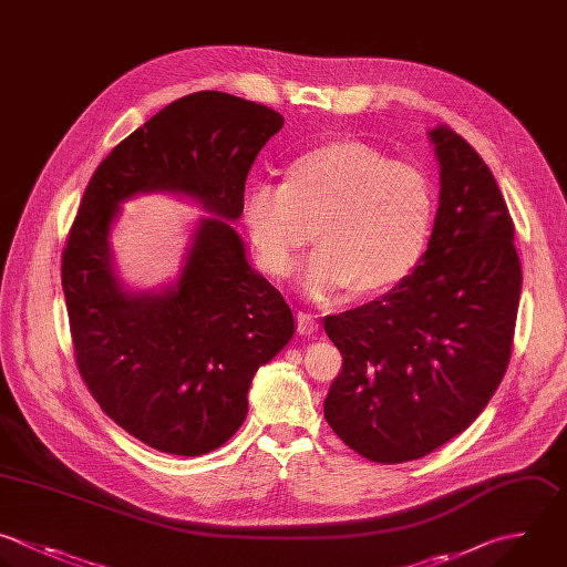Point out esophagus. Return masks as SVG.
<instances>
[{"label":"esophagus","instance_id":"1","mask_svg":"<svg viewBox=\"0 0 567 567\" xmlns=\"http://www.w3.org/2000/svg\"><path fill=\"white\" fill-rule=\"evenodd\" d=\"M297 330L299 334L303 337H310L319 330V321L315 315H308V312H297Z\"/></svg>","mask_w":567,"mask_h":567}]
</instances>
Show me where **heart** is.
<instances>
[{"instance_id":"heart-1","label":"heart","mask_w":567,"mask_h":567,"mask_svg":"<svg viewBox=\"0 0 567 567\" xmlns=\"http://www.w3.org/2000/svg\"><path fill=\"white\" fill-rule=\"evenodd\" d=\"M241 221L270 277L295 272L315 241L303 290L330 299L354 286L377 297L401 286L423 261L436 221L430 175L359 140L319 144L284 168L281 188L246 193Z\"/></svg>"}]
</instances>
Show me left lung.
<instances>
[{
    "label": "left lung",
    "mask_w": 567,
    "mask_h": 567,
    "mask_svg": "<svg viewBox=\"0 0 567 567\" xmlns=\"http://www.w3.org/2000/svg\"><path fill=\"white\" fill-rule=\"evenodd\" d=\"M427 137L441 190L423 261L394 290L323 321L343 357L326 421L377 463L421 458L483 412L507 370L520 297L514 224L494 175L452 128Z\"/></svg>",
    "instance_id": "left-lung-1"
}]
</instances>
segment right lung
Returning a JSON list of instances; mask_svg holds the SVG:
<instances>
[{
  "instance_id": "1",
  "label": "right lung",
  "mask_w": 567,
  "mask_h": 567,
  "mask_svg": "<svg viewBox=\"0 0 567 567\" xmlns=\"http://www.w3.org/2000/svg\"><path fill=\"white\" fill-rule=\"evenodd\" d=\"M284 117L202 91L117 144L89 182L62 257V286L82 379L102 410L146 445L199 456L248 414L255 372L295 334L281 292L257 272L230 221L241 217L250 166ZM148 192L213 212L181 277L131 291L114 270L110 230L120 203Z\"/></svg>"
}]
</instances>
